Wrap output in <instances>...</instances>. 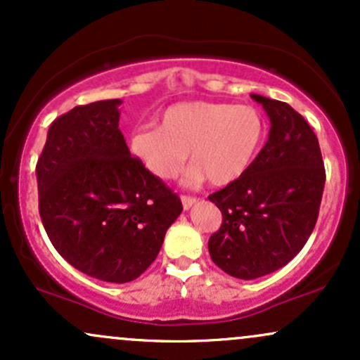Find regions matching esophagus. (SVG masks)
I'll list each match as a JSON object with an SVG mask.
<instances>
[{
	"label": "esophagus",
	"instance_id": "esophagus-1",
	"mask_svg": "<svg viewBox=\"0 0 360 360\" xmlns=\"http://www.w3.org/2000/svg\"><path fill=\"white\" fill-rule=\"evenodd\" d=\"M181 201H183V208L184 210H189L194 203H196V198H194V196H186V194H183V196H181Z\"/></svg>",
	"mask_w": 360,
	"mask_h": 360
}]
</instances>
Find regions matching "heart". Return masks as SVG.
Instances as JSON below:
<instances>
[{"label":"heart","mask_w":360,"mask_h":360,"mask_svg":"<svg viewBox=\"0 0 360 360\" xmlns=\"http://www.w3.org/2000/svg\"><path fill=\"white\" fill-rule=\"evenodd\" d=\"M264 137L266 123L254 106L186 101L164 110L159 127L134 131L128 147L155 177L176 176L189 152L191 183L208 177L213 186H226L249 171Z\"/></svg>","instance_id":"heart-1"}]
</instances>
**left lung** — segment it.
<instances>
[{"instance_id":"8db88e82","label":"left lung","mask_w":360,"mask_h":360,"mask_svg":"<svg viewBox=\"0 0 360 360\" xmlns=\"http://www.w3.org/2000/svg\"><path fill=\"white\" fill-rule=\"evenodd\" d=\"M250 96L271 120L269 139L240 179L208 196L223 217L210 255L238 279L271 274L303 249L325 188L320 146L307 120L288 103Z\"/></svg>"}]
</instances>
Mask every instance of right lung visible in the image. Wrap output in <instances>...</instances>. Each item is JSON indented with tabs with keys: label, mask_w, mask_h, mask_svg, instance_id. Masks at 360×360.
<instances>
[{
	"label": "right lung",
	"mask_w": 360,
	"mask_h": 360,
	"mask_svg": "<svg viewBox=\"0 0 360 360\" xmlns=\"http://www.w3.org/2000/svg\"><path fill=\"white\" fill-rule=\"evenodd\" d=\"M120 105L89 103L53 120L35 169L52 245L77 271L106 283L137 279L183 212L179 196L130 155Z\"/></svg>",
	"instance_id": "right-lung-1"
}]
</instances>
